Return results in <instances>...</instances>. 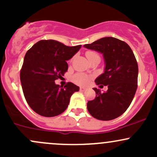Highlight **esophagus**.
<instances>
[{
  "mask_svg": "<svg viewBox=\"0 0 157 157\" xmlns=\"http://www.w3.org/2000/svg\"><path fill=\"white\" fill-rule=\"evenodd\" d=\"M87 89V88H85V87H80V92H85L86 90Z\"/></svg>",
  "mask_w": 157,
  "mask_h": 157,
  "instance_id": "obj_1",
  "label": "esophagus"
}]
</instances>
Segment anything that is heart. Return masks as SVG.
I'll list each match as a JSON object with an SVG mask.
<instances>
[{
	"label": "heart",
	"mask_w": 157,
	"mask_h": 157,
	"mask_svg": "<svg viewBox=\"0 0 157 157\" xmlns=\"http://www.w3.org/2000/svg\"><path fill=\"white\" fill-rule=\"evenodd\" d=\"M87 58L92 57V56H98V55L94 51H87L86 53ZM91 77L88 76L86 75H84V74H77V75H75V77H73V81L75 82V83L78 84V85H87L89 82H90Z\"/></svg>",
	"instance_id": "heart-1"
}]
</instances>
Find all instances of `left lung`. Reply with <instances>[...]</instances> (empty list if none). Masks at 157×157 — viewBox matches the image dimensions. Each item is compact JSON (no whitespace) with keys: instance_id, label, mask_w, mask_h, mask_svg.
Here are the masks:
<instances>
[{"instance_id":"8db88e82","label":"left lung","mask_w":157,"mask_h":157,"mask_svg":"<svg viewBox=\"0 0 157 157\" xmlns=\"http://www.w3.org/2000/svg\"><path fill=\"white\" fill-rule=\"evenodd\" d=\"M83 47L102 53L104 72L94 82L108 87L104 93L93 89L96 97L87 103L88 111L98 120L115 119L127 109L136 92L139 69L133 52L126 42L113 37L102 38Z\"/></svg>"}]
</instances>
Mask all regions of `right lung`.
I'll use <instances>...</instances> for the list:
<instances>
[{
    "mask_svg": "<svg viewBox=\"0 0 157 157\" xmlns=\"http://www.w3.org/2000/svg\"><path fill=\"white\" fill-rule=\"evenodd\" d=\"M81 45L68 47L56 40H41L26 53L20 72L24 95L37 114L53 117L68 107L72 94L80 88L68 82L64 88L55 83L68 71L66 63Z\"/></svg>",
    "mask_w": 157,
    "mask_h": 157,
    "instance_id": "add662e5",
    "label": "right lung"
}]
</instances>
